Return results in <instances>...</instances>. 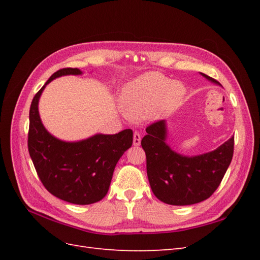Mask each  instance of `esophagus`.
Returning <instances> with one entry per match:
<instances>
[{
	"label": "esophagus",
	"mask_w": 260,
	"mask_h": 260,
	"mask_svg": "<svg viewBox=\"0 0 260 260\" xmlns=\"http://www.w3.org/2000/svg\"><path fill=\"white\" fill-rule=\"evenodd\" d=\"M141 144V136L139 132L133 133V145L139 146Z\"/></svg>",
	"instance_id": "1"
}]
</instances>
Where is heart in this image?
Returning a JSON list of instances; mask_svg holds the SVG:
<instances>
[{"mask_svg":"<svg viewBox=\"0 0 260 260\" xmlns=\"http://www.w3.org/2000/svg\"><path fill=\"white\" fill-rule=\"evenodd\" d=\"M185 93L181 82H172L158 73H146L124 86L122 111L132 120L147 119L154 114L164 116L180 105Z\"/></svg>","mask_w":260,"mask_h":260,"instance_id":"1","label":"heart"}]
</instances>
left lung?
<instances>
[{"label": "left lung", "instance_id": "8db88e82", "mask_svg": "<svg viewBox=\"0 0 260 260\" xmlns=\"http://www.w3.org/2000/svg\"><path fill=\"white\" fill-rule=\"evenodd\" d=\"M201 75L221 86L209 76ZM146 132L141 145L146 154L149 185L157 199L169 205H193L207 200L217 190L232 160L233 137L214 151L187 156L174 151L167 143L166 120L148 125Z\"/></svg>", "mask_w": 260, "mask_h": 260}]
</instances>
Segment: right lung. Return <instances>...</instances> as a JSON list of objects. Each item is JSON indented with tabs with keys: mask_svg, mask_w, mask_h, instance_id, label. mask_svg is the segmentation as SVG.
I'll return each instance as SVG.
<instances>
[{
	"mask_svg": "<svg viewBox=\"0 0 260 260\" xmlns=\"http://www.w3.org/2000/svg\"><path fill=\"white\" fill-rule=\"evenodd\" d=\"M78 68L54 73L39 91L29 112L28 149L41 182L51 194L76 205H90L105 198L118 160L131 147L133 132L96 133L79 141L60 140L46 130L39 114V101L51 81L79 76Z\"/></svg>",
	"mask_w": 260,
	"mask_h": 260,
	"instance_id": "add662e5",
	"label": "right lung"
}]
</instances>
